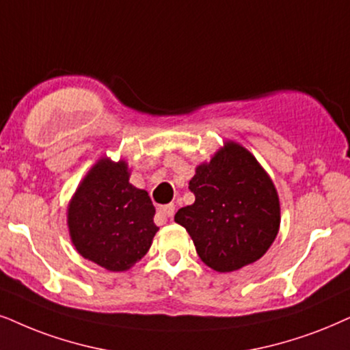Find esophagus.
<instances>
[{"mask_svg": "<svg viewBox=\"0 0 350 350\" xmlns=\"http://www.w3.org/2000/svg\"><path fill=\"white\" fill-rule=\"evenodd\" d=\"M174 210H176L174 203H167V205H163L158 208V215L163 216V218H171V216L174 215Z\"/></svg>", "mask_w": 350, "mask_h": 350, "instance_id": "34e87169", "label": "esophagus"}]
</instances>
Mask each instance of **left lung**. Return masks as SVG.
Returning a JSON list of instances; mask_svg holds the SVG:
<instances>
[{
  "mask_svg": "<svg viewBox=\"0 0 350 350\" xmlns=\"http://www.w3.org/2000/svg\"><path fill=\"white\" fill-rule=\"evenodd\" d=\"M189 189L196 202L179 208L174 221L192 237L206 267L231 273L267 254L280 231V197L249 150L226 140L196 167Z\"/></svg>",
  "mask_w": 350,
  "mask_h": 350,
  "instance_id": "left-lung-1",
  "label": "left lung"
}]
</instances>
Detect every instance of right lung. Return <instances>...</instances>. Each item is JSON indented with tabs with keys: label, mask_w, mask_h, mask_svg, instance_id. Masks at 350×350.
Instances as JSON below:
<instances>
[{
	"label": "right lung",
	"mask_w": 350,
	"mask_h": 350,
	"mask_svg": "<svg viewBox=\"0 0 350 350\" xmlns=\"http://www.w3.org/2000/svg\"><path fill=\"white\" fill-rule=\"evenodd\" d=\"M124 160L101 157L83 176L68 205L69 236L76 250L108 271H127L144 258L154 234L148 192L129 183Z\"/></svg>",
	"instance_id": "1"
}]
</instances>
